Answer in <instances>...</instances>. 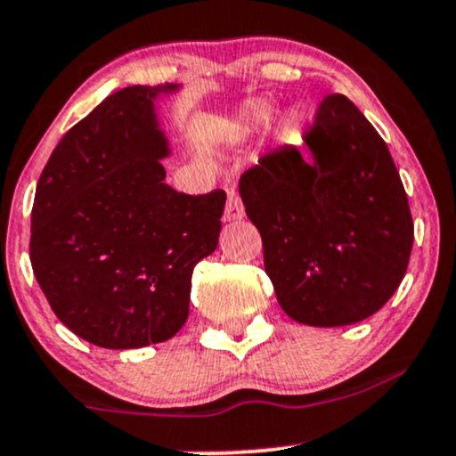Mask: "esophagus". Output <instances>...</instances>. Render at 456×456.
I'll list each match as a JSON object with an SVG mask.
<instances>
[{"label":"esophagus","mask_w":456,"mask_h":456,"mask_svg":"<svg viewBox=\"0 0 456 456\" xmlns=\"http://www.w3.org/2000/svg\"><path fill=\"white\" fill-rule=\"evenodd\" d=\"M245 216V208H243V200H240L239 194L234 190L228 191V202H226V211H224V219L226 222H237Z\"/></svg>","instance_id":"obj_1"}]
</instances>
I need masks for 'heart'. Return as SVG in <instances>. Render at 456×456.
Returning <instances> with one entry per match:
<instances>
[{
  "instance_id": "heart-1",
  "label": "heart",
  "mask_w": 456,
  "mask_h": 456,
  "mask_svg": "<svg viewBox=\"0 0 456 456\" xmlns=\"http://www.w3.org/2000/svg\"><path fill=\"white\" fill-rule=\"evenodd\" d=\"M260 115H262V110H258V109L248 110V117H260Z\"/></svg>"
}]
</instances>
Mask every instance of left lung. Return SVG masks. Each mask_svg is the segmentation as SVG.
Segmentation results:
<instances>
[{
  "label": "left lung",
  "mask_w": 456,
  "mask_h": 456,
  "mask_svg": "<svg viewBox=\"0 0 456 456\" xmlns=\"http://www.w3.org/2000/svg\"><path fill=\"white\" fill-rule=\"evenodd\" d=\"M305 144L312 159L292 144L262 155L239 194L283 312L324 329L361 322L408 271V194L387 142L346 95H326Z\"/></svg>",
  "instance_id": "1"
}]
</instances>
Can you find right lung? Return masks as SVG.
Masks as SVG:
<instances>
[{
	"label": "right lung",
	"instance_id": "1",
	"mask_svg": "<svg viewBox=\"0 0 456 456\" xmlns=\"http://www.w3.org/2000/svg\"><path fill=\"white\" fill-rule=\"evenodd\" d=\"M179 85L112 94L59 141L31 208L29 258L48 305L89 344L134 350L190 315L194 266L217 248L226 194L164 183L155 102Z\"/></svg>",
	"mask_w": 456,
	"mask_h": 456
}]
</instances>
